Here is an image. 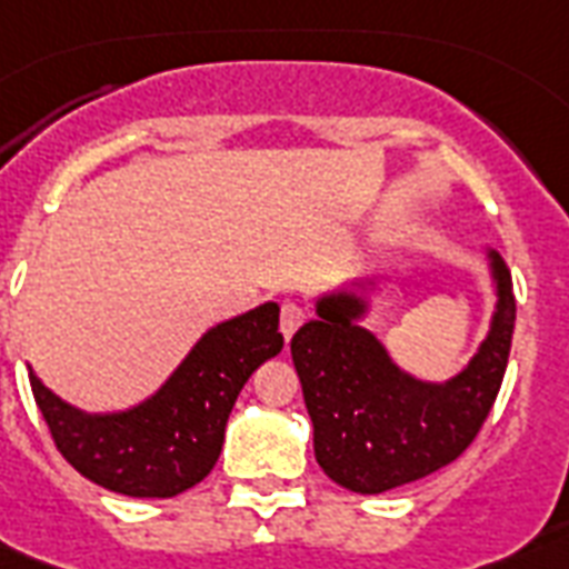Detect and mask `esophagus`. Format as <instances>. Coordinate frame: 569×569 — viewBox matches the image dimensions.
Listing matches in <instances>:
<instances>
[{"instance_id": "esophagus-1", "label": "esophagus", "mask_w": 569, "mask_h": 569, "mask_svg": "<svg viewBox=\"0 0 569 569\" xmlns=\"http://www.w3.org/2000/svg\"><path fill=\"white\" fill-rule=\"evenodd\" d=\"M302 320H306V311L297 306V302H284L281 306V317H279V326H281V335L284 338H293V332H297L299 326H302Z\"/></svg>"}]
</instances>
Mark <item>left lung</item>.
<instances>
[{"label":"left lung","instance_id":"left-lung-1","mask_svg":"<svg viewBox=\"0 0 569 569\" xmlns=\"http://www.w3.org/2000/svg\"><path fill=\"white\" fill-rule=\"evenodd\" d=\"M499 308L469 368L445 386L398 371L371 332L353 323L356 293L317 302V317L290 338L302 398L315 425V457L347 490H395L453 463L481 433L508 368L517 302L510 272L492 252Z\"/></svg>","mask_w":569,"mask_h":569}]
</instances>
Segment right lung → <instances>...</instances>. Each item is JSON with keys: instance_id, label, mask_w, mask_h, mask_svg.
<instances>
[{"instance_id": "1", "label": "right lung", "mask_w": 569, "mask_h": 569, "mask_svg": "<svg viewBox=\"0 0 569 569\" xmlns=\"http://www.w3.org/2000/svg\"><path fill=\"white\" fill-rule=\"evenodd\" d=\"M281 345L279 306L267 302L210 329L151 400L116 416H86L34 373L29 382L52 442L82 478L133 499H171L210 475L237 395Z\"/></svg>"}]
</instances>
